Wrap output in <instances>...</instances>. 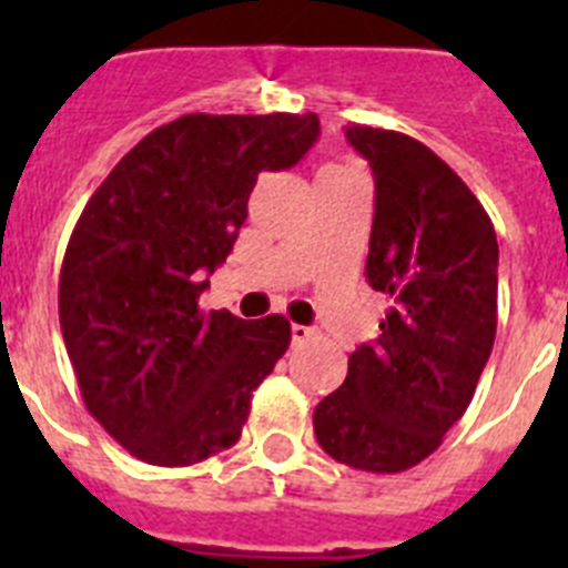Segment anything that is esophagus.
I'll return each instance as SVG.
<instances>
[{"mask_svg":"<svg viewBox=\"0 0 568 568\" xmlns=\"http://www.w3.org/2000/svg\"><path fill=\"white\" fill-rule=\"evenodd\" d=\"M290 335H293V344H307V341H313L318 333L310 327H304V324H293Z\"/></svg>","mask_w":568,"mask_h":568,"instance_id":"34e87169","label":"esophagus"}]
</instances>
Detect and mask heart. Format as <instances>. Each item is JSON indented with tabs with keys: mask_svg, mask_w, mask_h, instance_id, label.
Here are the masks:
<instances>
[{
	"mask_svg": "<svg viewBox=\"0 0 568 568\" xmlns=\"http://www.w3.org/2000/svg\"><path fill=\"white\" fill-rule=\"evenodd\" d=\"M361 170L355 168L353 162H346V159H341V162H329L321 168L318 179H341V175H358Z\"/></svg>",
	"mask_w": 568,
	"mask_h": 568,
	"instance_id": "heart-1",
	"label": "heart"
}]
</instances>
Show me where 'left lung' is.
<instances>
[{
    "label": "left lung",
    "mask_w": 568,
    "mask_h": 568,
    "mask_svg": "<svg viewBox=\"0 0 568 568\" xmlns=\"http://www.w3.org/2000/svg\"><path fill=\"white\" fill-rule=\"evenodd\" d=\"M346 139L373 168L364 275L389 310L313 426L338 464L395 475L429 458L475 395L498 329V239L484 204L418 139L366 124Z\"/></svg>",
    "instance_id": "obj_1"
}]
</instances>
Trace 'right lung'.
Instances as JSON below:
<instances>
[{"label": "right lung", "mask_w": 568, "mask_h": 568, "mask_svg": "<svg viewBox=\"0 0 568 568\" xmlns=\"http://www.w3.org/2000/svg\"><path fill=\"white\" fill-rule=\"evenodd\" d=\"M315 113H187L135 144L90 195L59 275V324L88 413L133 458L193 466L241 438L287 353L290 321L202 313L261 173L318 139Z\"/></svg>", "instance_id": "obj_1"}]
</instances>
